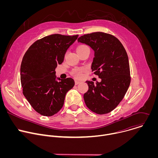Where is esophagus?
Masks as SVG:
<instances>
[{
	"mask_svg": "<svg viewBox=\"0 0 158 158\" xmlns=\"http://www.w3.org/2000/svg\"><path fill=\"white\" fill-rule=\"evenodd\" d=\"M80 82H80V81H77V80H76V81H75V84H76V85L79 84Z\"/></svg>",
	"mask_w": 158,
	"mask_h": 158,
	"instance_id": "34e87169",
	"label": "esophagus"
}]
</instances>
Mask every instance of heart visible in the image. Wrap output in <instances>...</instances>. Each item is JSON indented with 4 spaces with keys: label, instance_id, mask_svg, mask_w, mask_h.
Returning a JSON list of instances; mask_svg holds the SVG:
<instances>
[{
    "label": "heart",
    "instance_id": "heart-1",
    "mask_svg": "<svg viewBox=\"0 0 158 158\" xmlns=\"http://www.w3.org/2000/svg\"><path fill=\"white\" fill-rule=\"evenodd\" d=\"M86 48H88V47L87 46H85V45H80V46H79L77 48V51H81V50H83ZM72 74L76 77H80L81 76V71L79 69H74L73 71Z\"/></svg>",
    "mask_w": 158,
    "mask_h": 158
}]
</instances>
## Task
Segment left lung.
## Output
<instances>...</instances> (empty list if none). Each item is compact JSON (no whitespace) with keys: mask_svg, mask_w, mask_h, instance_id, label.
Segmentation results:
<instances>
[{"mask_svg":"<svg viewBox=\"0 0 158 158\" xmlns=\"http://www.w3.org/2000/svg\"><path fill=\"white\" fill-rule=\"evenodd\" d=\"M77 42L93 50L91 69L101 79L100 82L96 84L85 81L89 89L84 94V102L96 114L109 113L122 101L130 85L127 52L116 37L101 32L82 35Z\"/></svg>","mask_w":158,"mask_h":158,"instance_id":"8db88e82","label":"left lung"}]
</instances>
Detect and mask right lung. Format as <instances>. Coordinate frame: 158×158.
Here are the masks:
<instances>
[{"instance_id":"1","label":"right lung","mask_w":158,"mask_h":158,"mask_svg":"<svg viewBox=\"0 0 158 158\" xmlns=\"http://www.w3.org/2000/svg\"><path fill=\"white\" fill-rule=\"evenodd\" d=\"M77 37L78 35L46 36L35 41L22 59L20 82L23 94L41 115L52 116L58 112L64 105L66 93L75 84L72 78L57 77L55 70Z\"/></svg>"}]
</instances>
